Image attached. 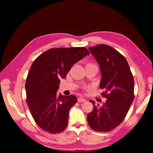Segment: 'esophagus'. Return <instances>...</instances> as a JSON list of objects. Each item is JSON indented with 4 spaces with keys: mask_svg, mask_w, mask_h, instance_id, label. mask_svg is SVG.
<instances>
[{
    "mask_svg": "<svg viewBox=\"0 0 153 153\" xmlns=\"http://www.w3.org/2000/svg\"><path fill=\"white\" fill-rule=\"evenodd\" d=\"M78 102L80 103H83V102H85V101H86V100L83 98H78Z\"/></svg>",
    "mask_w": 153,
    "mask_h": 153,
    "instance_id": "esophagus-1",
    "label": "esophagus"
}]
</instances>
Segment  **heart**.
<instances>
[{"label": "heart", "mask_w": 153, "mask_h": 153, "mask_svg": "<svg viewBox=\"0 0 153 153\" xmlns=\"http://www.w3.org/2000/svg\"><path fill=\"white\" fill-rule=\"evenodd\" d=\"M87 64H92V63H88Z\"/></svg>", "instance_id": "heart-1"}]
</instances>
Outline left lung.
<instances>
[{
    "mask_svg": "<svg viewBox=\"0 0 153 153\" xmlns=\"http://www.w3.org/2000/svg\"><path fill=\"white\" fill-rule=\"evenodd\" d=\"M98 61L101 72V94L106 98L100 107L94 101L93 110L87 115L89 126L98 132H108L121 124L134 100V80L126 59L110 46L100 44L89 47Z\"/></svg>",
    "mask_w": 153,
    "mask_h": 153,
    "instance_id": "8db88e82",
    "label": "left lung"
}]
</instances>
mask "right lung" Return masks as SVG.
<instances>
[{
  "mask_svg": "<svg viewBox=\"0 0 153 153\" xmlns=\"http://www.w3.org/2000/svg\"><path fill=\"white\" fill-rule=\"evenodd\" d=\"M87 55L89 52L84 47L53 48L32 63L25 82L26 102L36 123L45 131L55 134L67 127L69 109L77 98L57 94L60 79Z\"/></svg>",
  "mask_w": 153,
  "mask_h": 153,
  "instance_id": "right-lung-1",
  "label": "right lung"
}]
</instances>
